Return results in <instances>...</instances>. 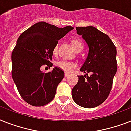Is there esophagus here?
<instances>
[{
    "instance_id": "obj_1",
    "label": "esophagus",
    "mask_w": 131,
    "mask_h": 131,
    "mask_svg": "<svg viewBox=\"0 0 131 131\" xmlns=\"http://www.w3.org/2000/svg\"><path fill=\"white\" fill-rule=\"evenodd\" d=\"M69 75H70V74H69L68 73H67V72H65V76H66V77H67V76H68Z\"/></svg>"
}]
</instances>
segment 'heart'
Here are the masks:
<instances>
[{
	"label": "heart",
	"instance_id": "obj_1",
	"mask_svg": "<svg viewBox=\"0 0 131 131\" xmlns=\"http://www.w3.org/2000/svg\"><path fill=\"white\" fill-rule=\"evenodd\" d=\"M72 47L76 51V52L78 51H81L83 49V45H82V42L78 40V39H73L72 40ZM57 50H58V45H56L55 47L53 48V53H57ZM56 66H57L61 70L65 71L66 72H71L73 69H74L76 67V64L74 62L66 60H61L59 61L58 62L56 63Z\"/></svg>",
	"mask_w": 131,
	"mask_h": 131
}]
</instances>
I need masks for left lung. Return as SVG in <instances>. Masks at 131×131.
Returning <instances> with one entry per match:
<instances>
[{
    "mask_svg": "<svg viewBox=\"0 0 131 131\" xmlns=\"http://www.w3.org/2000/svg\"><path fill=\"white\" fill-rule=\"evenodd\" d=\"M76 29L85 40L89 51L80 70L86 74L78 76V83L72 90V98L81 107L93 108L103 103L112 90L117 71L116 48L107 34L95 27Z\"/></svg>",
    "mask_w": 131,
    "mask_h": 131,
    "instance_id": "left-lung-1",
    "label": "left lung"
}]
</instances>
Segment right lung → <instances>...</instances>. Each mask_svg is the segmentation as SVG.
<instances>
[{
    "mask_svg": "<svg viewBox=\"0 0 131 131\" xmlns=\"http://www.w3.org/2000/svg\"><path fill=\"white\" fill-rule=\"evenodd\" d=\"M74 28H59L40 21L24 31L19 37L11 55L13 80L19 93L26 103L43 106L55 97L57 87L64 72L55 67L49 72L40 68L53 66V48L58 40Z\"/></svg>",
    "mask_w": 131,
    "mask_h": 131,
    "instance_id": "obj_1",
    "label": "right lung"
}]
</instances>
